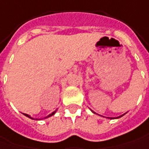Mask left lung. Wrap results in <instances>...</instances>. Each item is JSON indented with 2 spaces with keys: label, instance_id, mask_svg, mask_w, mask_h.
<instances>
[{
  "label": "left lung",
  "instance_id": "left-lung-1",
  "mask_svg": "<svg viewBox=\"0 0 149 149\" xmlns=\"http://www.w3.org/2000/svg\"><path fill=\"white\" fill-rule=\"evenodd\" d=\"M93 112V111H92ZM93 113H95V112H93ZM125 113H124V114H122V115H120V116H119V117H114V118H113H113H110V117H107V118H108V119H119V118H120V117H122L123 115H125Z\"/></svg>",
  "mask_w": 149,
  "mask_h": 149
}]
</instances>
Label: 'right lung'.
<instances>
[{"instance_id": "1", "label": "right lung", "mask_w": 149, "mask_h": 149, "mask_svg": "<svg viewBox=\"0 0 149 149\" xmlns=\"http://www.w3.org/2000/svg\"><path fill=\"white\" fill-rule=\"evenodd\" d=\"M56 112H57V110H56V111L52 112V113H50V114H49V115H47V117H45V118H44V119H47V118H49V117H51V116H52V115H54V114H55V113H56ZM24 115H25V116H26V117H28V118H29V119H31V120H35V119H34V118H32V117H31V116H30V115H29V114H27V113H24ZM36 120H38V119H36Z\"/></svg>"}]
</instances>
